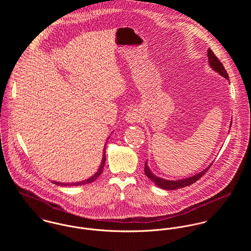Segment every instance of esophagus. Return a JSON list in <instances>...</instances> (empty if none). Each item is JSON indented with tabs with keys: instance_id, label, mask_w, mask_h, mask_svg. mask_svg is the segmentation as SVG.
Returning <instances> with one entry per match:
<instances>
[{
	"instance_id": "34e87169",
	"label": "esophagus",
	"mask_w": 251,
	"mask_h": 251,
	"mask_svg": "<svg viewBox=\"0 0 251 251\" xmlns=\"http://www.w3.org/2000/svg\"><path fill=\"white\" fill-rule=\"evenodd\" d=\"M125 119H126V121L127 123H129V124H134V123H136V122H139V120H140V114H139V112H138L137 109L131 108V109H129V110L126 112Z\"/></svg>"
}]
</instances>
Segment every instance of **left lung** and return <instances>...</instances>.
<instances>
[{"instance_id":"obj_1","label":"left lung","mask_w":251,"mask_h":251,"mask_svg":"<svg viewBox=\"0 0 251 251\" xmlns=\"http://www.w3.org/2000/svg\"><path fill=\"white\" fill-rule=\"evenodd\" d=\"M208 59H209V65L212 68V70H214L219 75H221L222 77H225L227 80H229L228 73L226 72V70L224 69L223 65L216 58L215 53L211 49L208 50ZM231 124H232V122H231ZM230 127H231V125H230ZM211 166H212V163L206 169H204L202 172H200V173H198L194 176H191V177L185 178V179H176V180H168V179H162V178H159V177L155 176L151 171L150 167L148 166L147 161L145 162L144 171H145V175L151 181H153L154 184L157 185L159 188H162V189H165V190H174V189L181 188V187H184V186H187V185H190V184L194 183L196 180H198L202 176H204V174L210 169Z\"/></svg>"}]
</instances>
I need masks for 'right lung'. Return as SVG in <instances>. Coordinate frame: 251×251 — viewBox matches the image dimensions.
Segmentation results:
<instances>
[{
  "instance_id": "1",
  "label": "right lung",
  "mask_w": 251,
  "mask_h": 251,
  "mask_svg": "<svg viewBox=\"0 0 251 251\" xmlns=\"http://www.w3.org/2000/svg\"><path fill=\"white\" fill-rule=\"evenodd\" d=\"M105 160H106V155H105V148H104V151H103V156H102V160H101V164L99 168V170L97 171L96 174H94L92 177H90L89 179H85V180H82V181H77V182H61V181H55L53 180L52 182L55 183L56 185H61V186H73V185H81V184H86V183H91L93 181H95L96 179H98L102 171H103V167H104V164H105Z\"/></svg>"
}]
</instances>
